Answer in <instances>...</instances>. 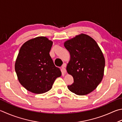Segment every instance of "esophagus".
Segmentation results:
<instances>
[{"label":"esophagus","mask_w":122,"mask_h":122,"mask_svg":"<svg viewBox=\"0 0 122 122\" xmlns=\"http://www.w3.org/2000/svg\"><path fill=\"white\" fill-rule=\"evenodd\" d=\"M65 67H66V65L65 64H63L61 69H62V72L64 73V74H66V72H67V70H66Z\"/></svg>","instance_id":"esophagus-1"}]
</instances>
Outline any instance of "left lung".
I'll use <instances>...</instances> for the list:
<instances>
[{"instance_id":"8db88e82","label":"left lung","mask_w":122,"mask_h":122,"mask_svg":"<svg viewBox=\"0 0 122 122\" xmlns=\"http://www.w3.org/2000/svg\"><path fill=\"white\" fill-rule=\"evenodd\" d=\"M64 46L70 54L67 71L74 78L68 89L79 96L90 93L103 77L105 60L101 49L93 39L83 34L66 41Z\"/></svg>"}]
</instances>
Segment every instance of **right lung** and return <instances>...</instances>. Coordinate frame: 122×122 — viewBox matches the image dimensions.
<instances>
[{
	"label": "right lung",
	"mask_w": 122,
	"mask_h": 122,
	"mask_svg": "<svg viewBox=\"0 0 122 122\" xmlns=\"http://www.w3.org/2000/svg\"><path fill=\"white\" fill-rule=\"evenodd\" d=\"M53 42L38 37L23 44L15 61V70L19 82L29 91L36 94L51 89L61 72L55 67L50 52Z\"/></svg>",
	"instance_id": "right-lung-1"
}]
</instances>
